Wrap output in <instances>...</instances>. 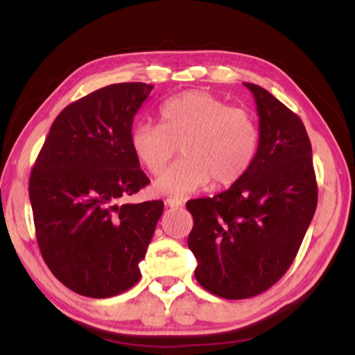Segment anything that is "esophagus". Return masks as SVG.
Masks as SVG:
<instances>
[{
    "mask_svg": "<svg viewBox=\"0 0 355 355\" xmlns=\"http://www.w3.org/2000/svg\"><path fill=\"white\" fill-rule=\"evenodd\" d=\"M166 205L171 207V208H182L183 207V202L180 200V199H177V197H167Z\"/></svg>",
    "mask_w": 355,
    "mask_h": 355,
    "instance_id": "1",
    "label": "esophagus"
}]
</instances>
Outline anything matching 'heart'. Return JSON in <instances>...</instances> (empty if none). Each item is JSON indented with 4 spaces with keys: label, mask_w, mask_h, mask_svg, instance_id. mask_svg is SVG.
<instances>
[{
    "label": "heart",
    "mask_w": 355,
    "mask_h": 355,
    "mask_svg": "<svg viewBox=\"0 0 355 355\" xmlns=\"http://www.w3.org/2000/svg\"><path fill=\"white\" fill-rule=\"evenodd\" d=\"M131 148L148 173L158 177L175 156L183 158L158 182L163 194L188 196L239 182L254 163L260 128L250 111L228 106L207 91H186L161 106V125L139 122L131 130Z\"/></svg>",
    "instance_id": "1"
}]
</instances>
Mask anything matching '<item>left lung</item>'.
Here are the masks:
<instances>
[{
	"label": "left lung",
	"instance_id": "left-lung-1",
	"mask_svg": "<svg viewBox=\"0 0 355 355\" xmlns=\"http://www.w3.org/2000/svg\"><path fill=\"white\" fill-rule=\"evenodd\" d=\"M260 144L248 173L214 197L186 203L196 279L224 299H248L284 277L318 203L311 144L297 114L257 84Z\"/></svg>",
	"mask_w": 355,
	"mask_h": 355
}]
</instances>
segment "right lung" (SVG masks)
Instances as JSON below:
<instances>
[{
  "label": "right lung",
  "instance_id": "right-lung-1",
  "mask_svg": "<svg viewBox=\"0 0 355 355\" xmlns=\"http://www.w3.org/2000/svg\"><path fill=\"white\" fill-rule=\"evenodd\" d=\"M153 86L119 83L59 112L29 177L35 238L53 275L103 299L141 279L163 200L120 203L150 183L131 148L135 114Z\"/></svg>",
  "mask_w": 355,
  "mask_h": 355
}]
</instances>
